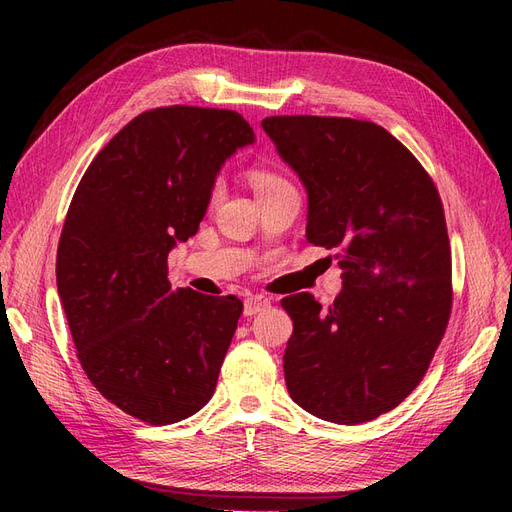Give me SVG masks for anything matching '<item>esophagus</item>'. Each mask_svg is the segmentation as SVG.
Segmentation results:
<instances>
[{"label": "esophagus", "instance_id": "obj_1", "mask_svg": "<svg viewBox=\"0 0 512 512\" xmlns=\"http://www.w3.org/2000/svg\"><path fill=\"white\" fill-rule=\"evenodd\" d=\"M271 307V299L265 297V294H254V297H250L245 301V307H243V314L245 316H254L258 312H262V309Z\"/></svg>", "mask_w": 512, "mask_h": 512}]
</instances>
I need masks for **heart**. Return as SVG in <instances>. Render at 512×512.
I'll list each match as a JSON object with an SVG mask.
<instances>
[{
	"label": "heart",
	"instance_id": "obj_1",
	"mask_svg": "<svg viewBox=\"0 0 512 512\" xmlns=\"http://www.w3.org/2000/svg\"><path fill=\"white\" fill-rule=\"evenodd\" d=\"M250 181H252V188L258 198L269 196V194L282 190V188H288L290 185L284 177L273 173V170H269V168H254L250 173ZM218 194H220V190L215 188L213 196H218Z\"/></svg>",
	"mask_w": 512,
	"mask_h": 512
}]
</instances>
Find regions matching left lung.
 Masks as SVG:
<instances>
[{
    "label": "left lung",
    "instance_id": "obj_1",
    "mask_svg": "<svg viewBox=\"0 0 512 512\" xmlns=\"http://www.w3.org/2000/svg\"><path fill=\"white\" fill-rule=\"evenodd\" d=\"M262 130L307 192L309 243L342 254L331 307L284 299L288 393L309 414L359 425L421 382L451 316V245L436 185L382 126L267 117Z\"/></svg>",
    "mask_w": 512,
    "mask_h": 512
}]
</instances>
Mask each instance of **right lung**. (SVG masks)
I'll return each instance as SVG.
<instances>
[{"label": "right lung", "instance_id": "add662e5", "mask_svg": "<svg viewBox=\"0 0 512 512\" xmlns=\"http://www.w3.org/2000/svg\"><path fill=\"white\" fill-rule=\"evenodd\" d=\"M256 143L239 113L166 106L134 117L89 164L57 247V292L96 389L151 425L211 399L243 303L173 290L168 254L203 222L228 158Z\"/></svg>", "mask_w": 512, "mask_h": 512}]
</instances>
